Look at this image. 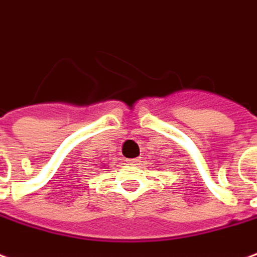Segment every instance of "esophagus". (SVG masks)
<instances>
[{
	"instance_id": "34e87169",
	"label": "esophagus",
	"mask_w": 257,
	"mask_h": 257,
	"mask_svg": "<svg viewBox=\"0 0 257 257\" xmlns=\"http://www.w3.org/2000/svg\"><path fill=\"white\" fill-rule=\"evenodd\" d=\"M127 163H130V164H137L139 161H140V157L139 158H132V160H125Z\"/></svg>"
}]
</instances>
